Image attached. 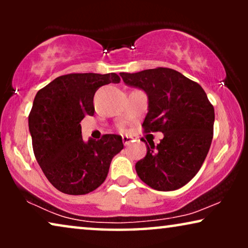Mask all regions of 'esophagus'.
Returning a JSON list of instances; mask_svg holds the SVG:
<instances>
[{"label": "esophagus", "instance_id": "34e87169", "mask_svg": "<svg viewBox=\"0 0 248 248\" xmlns=\"http://www.w3.org/2000/svg\"><path fill=\"white\" fill-rule=\"evenodd\" d=\"M122 140H123V143L124 145H128L132 142V138L130 137H126V135H124L123 138H122Z\"/></svg>", "mask_w": 248, "mask_h": 248}]
</instances>
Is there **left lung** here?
Masks as SVG:
<instances>
[{
	"mask_svg": "<svg viewBox=\"0 0 248 248\" xmlns=\"http://www.w3.org/2000/svg\"><path fill=\"white\" fill-rule=\"evenodd\" d=\"M128 86L148 94L144 133L162 132L155 145L143 138L147 155L135 165L138 176L157 191H174L191 181L204 162L213 138L215 108L195 81L168 67L120 73Z\"/></svg>",
	"mask_w": 248,
	"mask_h": 248,
	"instance_id": "left-lung-1",
	"label": "left lung"
}]
</instances>
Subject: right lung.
<instances>
[{
    "mask_svg": "<svg viewBox=\"0 0 248 248\" xmlns=\"http://www.w3.org/2000/svg\"><path fill=\"white\" fill-rule=\"evenodd\" d=\"M120 81L116 73H70L37 93L28 117L33 154L46 178L62 193L83 195L99 187L111 159L124 148L117 134L86 143L80 125L94 113L96 91Z\"/></svg>",
    "mask_w": 248,
    "mask_h": 248,
    "instance_id": "right-lung-1",
    "label": "right lung"
}]
</instances>
